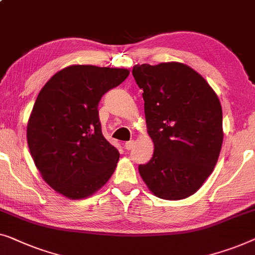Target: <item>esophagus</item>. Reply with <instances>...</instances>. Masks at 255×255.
Listing matches in <instances>:
<instances>
[{
    "instance_id": "esophagus-1",
    "label": "esophagus",
    "mask_w": 255,
    "mask_h": 255,
    "mask_svg": "<svg viewBox=\"0 0 255 255\" xmlns=\"http://www.w3.org/2000/svg\"><path fill=\"white\" fill-rule=\"evenodd\" d=\"M133 145H134V141L133 140H130V141H127L124 143V146H125V149H128V150H130L132 147H133Z\"/></svg>"
}]
</instances>
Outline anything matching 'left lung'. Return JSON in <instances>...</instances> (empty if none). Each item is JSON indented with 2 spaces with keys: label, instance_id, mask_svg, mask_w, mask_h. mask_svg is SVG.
Masks as SVG:
<instances>
[{
  "label": "left lung",
  "instance_id": "1",
  "mask_svg": "<svg viewBox=\"0 0 255 255\" xmlns=\"http://www.w3.org/2000/svg\"><path fill=\"white\" fill-rule=\"evenodd\" d=\"M143 91L153 157L139 164L148 189L161 199L179 200L200 189L212 173L223 141L222 107L209 84L185 64L135 65Z\"/></svg>",
  "mask_w": 255,
  "mask_h": 255
}]
</instances>
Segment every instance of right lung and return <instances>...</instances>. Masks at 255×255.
<instances>
[{"instance_id": "obj_1", "label": "right lung", "mask_w": 255, "mask_h": 255, "mask_svg": "<svg viewBox=\"0 0 255 255\" xmlns=\"http://www.w3.org/2000/svg\"><path fill=\"white\" fill-rule=\"evenodd\" d=\"M128 73L71 65L40 91L27 124L28 148L42 178L65 197H88L115 171L120 153L102 134L98 107Z\"/></svg>"}]
</instances>
